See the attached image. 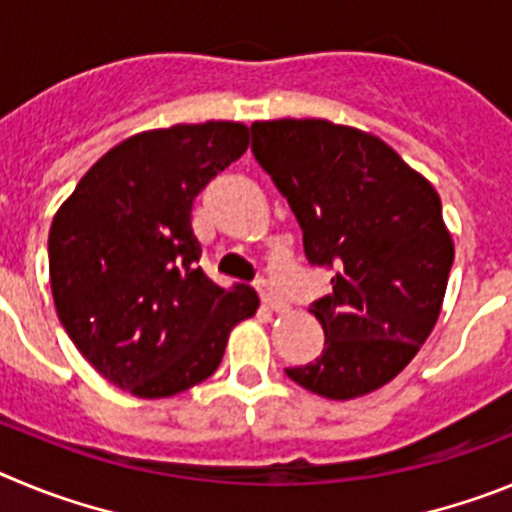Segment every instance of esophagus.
<instances>
[{
    "label": "esophagus",
    "mask_w": 512,
    "mask_h": 512,
    "mask_svg": "<svg viewBox=\"0 0 512 512\" xmlns=\"http://www.w3.org/2000/svg\"><path fill=\"white\" fill-rule=\"evenodd\" d=\"M257 290H260V298H262V303H265L267 308H270V311H275V313H285L288 311V301H283V298L278 296V293H275L273 290V285L267 283V280H260V285H257Z\"/></svg>",
    "instance_id": "obj_1"
}]
</instances>
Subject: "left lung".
Segmentation results:
<instances>
[{
	"label": "left lung",
	"instance_id": "8db88e82",
	"mask_svg": "<svg viewBox=\"0 0 512 512\" xmlns=\"http://www.w3.org/2000/svg\"><path fill=\"white\" fill-rule=\"evenodd\" d=\"M252 153L296 214L308 262L336 270L331 296L308 308L324 349L285 375L329 400L388 385L444 303L454 242L439 193L388 142L329 119L255 122Z\"/></svg>",
	"mask_w": 512,
	"mask_h": 512
}]
</instances>
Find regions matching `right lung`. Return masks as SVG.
<instances>
[{"instance_id":"add662e5","label":"right lung","mask_w":512,"mask_h":512,"mask_svg":"<svg viewBox=\"0 0 512 512\" xmlns=\"http://www.w3.org/2000/svg\"><path fill=\"white\" fill-rule=\"evenodd\" d=\"M242 122L132 135L96 160L55 211L50 288L76 349L112 385L158 400L211 377L229 331L255 316L252 288L199 267L193 199L245 153Z\"/></svg>"}]
</instances>
